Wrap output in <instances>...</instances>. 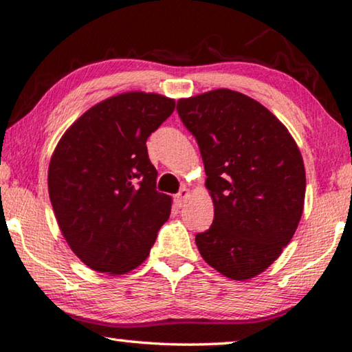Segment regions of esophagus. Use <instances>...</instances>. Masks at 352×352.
I'll return each mask as SVG.
<instances>
[{"label":"esophagus","mask_w":352,"mask_h":352,"mask_svg":"<svg viewBox=\"0 0 352 352\" xmlns=\"http://www.w3.org/2000/svg\"><path fill=\"white\" fill-rule=\"evenodd\" d=\"M187 197H188V190L181 188V192L175 195V201L177 203V206H182V203L187 199Z\"/></svg>","instance_id":"1"}]
</instances>
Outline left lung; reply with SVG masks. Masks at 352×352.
I'll list each match as a JSON object with an SVG mask.
<instances>
[{
  "instance_id": "left-lung-1",
  "label": "left lung",
  "mask_w": 352,
  "mask_h": 352,
  "mask_svg": "<svg viewBox=\"0 0 352 352\" xmlns=\"http://www.w3.org/2000/svg\"><path fill=\"white\" fill-rule=\"evenodd\" d=\"M197 138L214 223L197 234L204 261L234 280L265 272L290 243L306 197L302 155L289 129L252 98L218 89L177 101Z\"/></svg>"
}]
</instances>
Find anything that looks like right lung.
Masks as SVG:
<instances>
[{"mask_svg": "<svg viewBox=\"0 0 352 352\" xmlns=\"http://www.w3.org/2000/svg\"><path fill=\"white\" fill-rule=\"evenodd\" d=\"M175 100L128 91L80 115L50 160L48 190L68 246L100 273L124 274L148 257L171 198L155 190L146 140Z\"/></svg>", "mask_w": 352, "mask_h": 352, "instance_id": "right-lung-1", "label": "right lung"}]
</instances>
